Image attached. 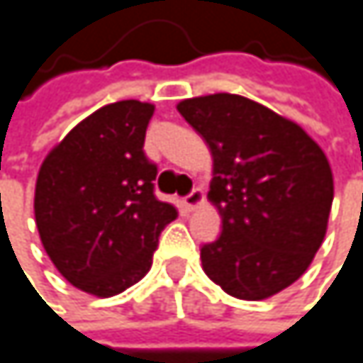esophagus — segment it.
<instances>
[{"label":"esophagus","mask_w":363,"mask_h":363,"mask_svg":"<svg viewBox=\"0 0 363 363\" xmlns=\"http://www.w3.org/2000/svg\"><path fill=\"white\" fill-rule=\"evenodd\" d=\"M202 202H204V194H202L200 189H194L191 194H187V196L183 198V206H185L187 211H194V208H198Z\"/></svg>","instance_id":"34e87169"}]
</instances>
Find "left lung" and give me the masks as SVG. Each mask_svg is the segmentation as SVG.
<instances>
[{
    "mask_svg": "<svg viewBox=\"0 0 363 363\" xmlns=\"http://www.w3.org/2000/svg\"><path fill=\"white\" fill-rule=\"evenodd\" d=\"M213 155L208 198L221 235L202 245L204 273L228 295L260 301L291 286L318 252L333 176L303 128L239 94L178 103Z\"/></svg>",
    "mask_w": 363,
    "mask_h": 363,
    "instance_id": "obj_1",
    "label": "left lung"
}]
</instances>
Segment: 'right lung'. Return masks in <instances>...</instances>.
I'll list each match as a JSON object with an SVG mask.
<instances>
[{
  "label": "right lung",
  "mask_w": 363,
  "mask_h": 363,
  "mask_svg": "<svg viewBox=\"0 0 363 363\" xmlns=\"http://www.w3.org/2000/svg\"><path fill=\"white\" fill-rule=\"evenodd\" d=\"M155 107L118 101L96 109L40 165L34 215L55 269L84 293L113 297L140 281L176 208L155 196L144 152Z\"/></svg>",
  "instance_id": "1"
}]
</instances>
